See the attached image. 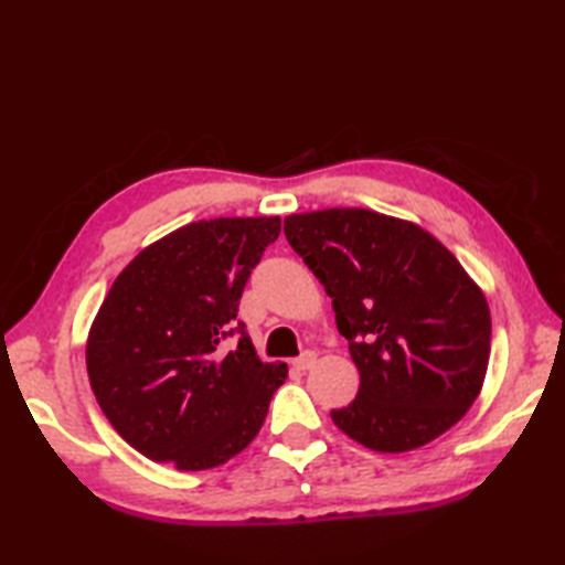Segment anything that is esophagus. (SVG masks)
Here are the masks:
<instances>
[{
  "instance_id": "obj_1",
  "label": "esophagus",
  "mask_w": 565,
  "mask_h": 565,
  "mask_svg": "<svg viewBox=\"0 0 565 565\" xmlns=\"http://www.w3.org/2000/svg\"><path fill=\"white\" fill-rule=\"evenodd\" d=\"M316 354L313 352H306V354H301V356H298V359H294V369H298V371H308L310 366H313L316 364Z\"/></svg>"
}]
</instances>
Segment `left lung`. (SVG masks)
<instances>
[{
  "instance_id": "1",
  "label": "left lung",
  "mask_w": 565,
  "mask_h": 565,
  "mask_svg": "<svg viewBox=\"0 0 565 565\" xmlns=\"http://www.w3.org/2000/svg\"><path fill=\"white\" fill-rule=\"evenodd\" d=\"M284 233L332 298L362 379L332 423L381 454L459 423L490 356L488 301L459 259L425 227L369 209L294 213Z\"/></svg>"
}]
</instances>
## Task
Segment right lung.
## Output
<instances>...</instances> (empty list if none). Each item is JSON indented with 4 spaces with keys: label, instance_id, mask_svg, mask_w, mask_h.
Masks as SVG:
<instances>
[{
    "label": "right lung",
    "instance_id": "right-lung-1",
    "mask_svg": "<svg viewBox=\"0 0 565 565\" xmlns=\"http://www.w3.org/2000/svg\"><path fill=\"white\" fill-rule=\"evenodd\" d=\"M281 233L279 215L189 223L116 276L87 338V374L130 447L179 471H206L257 437L284 362L264 364L237 303ZM237 337L233 351L222 340Z\"/></svg>",
    "mask_w": 565,
    "mask_h": 565
}]
</instances>
